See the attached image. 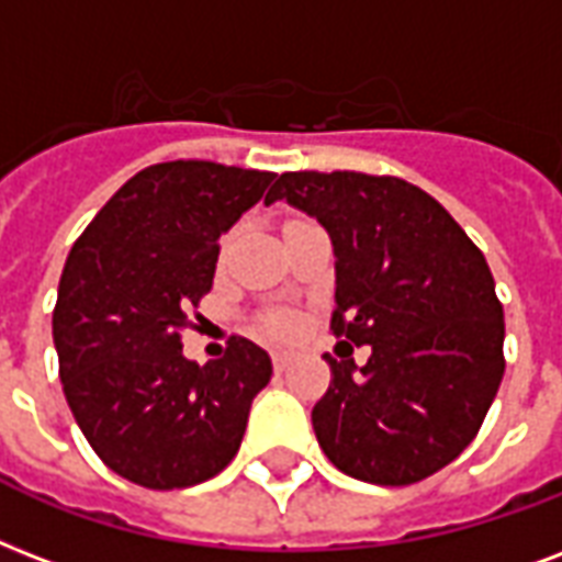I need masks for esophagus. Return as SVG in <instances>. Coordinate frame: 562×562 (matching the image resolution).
Instances as JSON below:
<instances>
[{
  "instance_id": "34e87169",
  "label": "esophagus",
  "mask_w": 562,
  "mask_h": 562,
  "mask_svg": "<svg viewBox=\"0 0 562 562\" xmlns=\"http://www.w3.org/2000/svg\"><path fill=\"white\" fill-rule=\"evenodd\" d=\"M294 359H297L294 350H273V368H277V371H285Z\"/></svg>"
}]
</instances>
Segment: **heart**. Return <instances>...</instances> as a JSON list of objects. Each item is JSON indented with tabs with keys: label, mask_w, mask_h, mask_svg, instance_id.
<instances>
[{
	"label": "heart",
	"mask_w": 562,
	"mask_h": 562,
	"mask_svg": "<svg viewBox=\"0 0 562 562\" xmlns=\"http://www.w3.org/2000/svg\"><path fill=\"white\" fill-rule=\"evenodd\" d=\"M291 327H294V324H291V318H285V315H280V318L271 321V329L273 333H280V336L291 333Z\"/></svg>",
	"instance_id": "heart-1"
}]
</instances>
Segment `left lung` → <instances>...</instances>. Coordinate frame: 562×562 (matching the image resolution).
Here are the masks:
<instances>
[{
    "label": "left lung",
    "mask_w": 562,
    "mask_h": 562,
    "mask_svg": "<svg viewBox=\"0 0 562 562\" xmlns=\"http://www.w3.org/2000/svg\"><path fill=\"white\" fill-rule=\"evenodd\" d=\"M285 200L327 229L336 256L333 333L371 345L362 368L327 357L312 409L338 471L406 486L453 462L481 430L504 376V306L483 252L422 188L368 173H282Z\"/></svg>",
    "instance_id": "8db88e82"
}]
</instances>
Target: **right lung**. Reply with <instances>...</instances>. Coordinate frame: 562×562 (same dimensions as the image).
Listing matches in <instances>:
<instances>
[{"label": "right lung", "mask_w": 562, "mask_h": 562, "mask_svg": "<svg viewBox=\"0 0 562 562\" xmlns=\"http://www.w3.org/2000/svg\"><path fill=\"white\" fill-rule=\"evenodd\" d=\"M277 173L165 161L140 170L72 244L53 341L72 418L100 460L147 490H186L241 448L271 357L235 336L196 366L179 333L212 289L217 241Z\"/></svg>", "instance_id": "1"}]
</instances>
